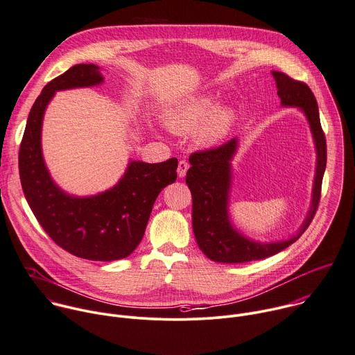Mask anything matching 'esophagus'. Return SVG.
Returning a JSON list of instances; mask_svg holds the SVG:
<instances>
[{"label": "esophagus", "mask_w": 355, "mask_h": 355, "mask_svg": "<svg viewBox=\"0 0 355 355\" xmlns=\"http://www.w3.org/2000/svg\"><path fill=\"white\" fill-rule=\"evenodd\" d=\"M188 168H189V163H188L187 160H180V163H178V170H177L178 177H181V178L185 177Z\"/></svg>", "instance_id": "obj_1"}]
</instances>
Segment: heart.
I'll return each mask as SVG.
<instances>
[{"instance_id": "heart-1", "label": "heart", "mask_w": 355, "mask_h": 355, "mask_svg": "<svg viewBox=\"0 0 355 355\" xmlns=\"http://www.w3.org/2000/svg\"><path fill=\"white\" fill-rule=\"evenodd\" d=\"M214 98L210 94L191 97L167 112L166 123L174 132H189L214 108ZM228 124L230 112L227 110L213 111L202 123L199 137L205 141H213L225 132Z\"/></svg>"}]
</instances>
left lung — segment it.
<instances>
[{
  "mask_svg": "<svg viewBox=\"0 0 355 355\" xmlns=\"http://www.w3.org/2000/svg\"><path fill=\"white\" fill-rule=\"evenodd\" d=\"M273 76L282 104L300 107L312 130L318 153L312 206L295 237L272 244L250 241L232 228L227 213L231 180L230 160L237 148V141L231 139L217 148L191 153V167L187 171L185 181L192 193V228L199 248L214 262L244 263L279 254L301 237L318 210L326 168V138L320 125L318 103L305 82L295 80L279 71H273Z\"/></svg>",
  "mask_w": 355,
  "mask_h": 355,
  "instance_id": "left-lung-1",
  "label": "left lung"
}]
</instances>
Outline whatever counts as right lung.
Here are the masks:
<instances>
[{
	"mask_svg": "<svg viewBox=\"0 0 355 355\" xmlns=\"http://www.w3.org/2000/svg\"><path fill=\"white\" fill-rule=\"evenodd\" d=\"M100 82L98 67L78 64L44 86L28 116L19 175L33 214L58 247L78 258L108 262L127 258L139 245L156 198L177 180L178 160L131 162L124 178L110 191L90 198L64 193L53 182L42 155L44 110L57 90Z\"/></svg>",
	"mask_w": 355,
	"mask_h": 355,
	"instance_id": "add662e5",
	"label": "right lung"
}]
</instances>
